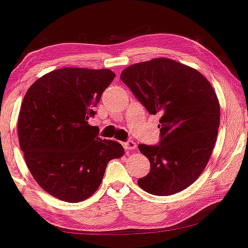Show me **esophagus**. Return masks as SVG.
Wrapping results in <instances>:
<instances>
[{
  "label": "esophagus",
  "instance_id": "obj_1",
  "mask_svg": "<svg viewBox=\"0 0 248 248\" xmlns=\"http://www.w3.org/2000/svg\"><path fill=\"white\" fill-rule=\"evenodd\" d=\"M124 148L126 149V151H132L136 148V143L132 141V140H128L127 142L124 143Z\"/></svg>",
  "mask_w": 248,
  "mask_h": 248
}]
</instances>
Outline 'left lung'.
<instances>
[{"label": "left lung", "instance_id": "obj_1", "mask_svg": "<svg viewBox=\"0 0 248 248\" xmlns=\"http://www.w3.org/2000/svg\"><path fill=\"white\" fill-rule=\"evenodd\" d=\"M120 78L150 114H159L160 140L140 144L150 171L137 184L168 196L190 186L203 172L219 128V103L208 79L193 68L158 58L128 67Z\"/></svg>", "mask_w": 248, "mask_h": 248}]
</instances>
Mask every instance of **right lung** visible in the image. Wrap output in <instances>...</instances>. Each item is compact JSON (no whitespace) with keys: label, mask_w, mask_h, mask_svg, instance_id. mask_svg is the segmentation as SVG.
<instances>
[{"label":"right lung","mask_w":248,"mask_h":248,"mask_svg":"<svg viewBox=\"0 0 248 248\" xmlns=\"http://www.w3.org/2000/svg\"><path fill=\"white\" fill-rule=\"evenodd\" d=\"M114 77L108 69L61 68L35 80L24 97L20 149L34 180L54 198L71 203L90 198L109 160L124 153L88 122Z\"/></svg>","instance_id":"1"}]
</instances>
